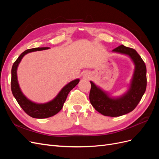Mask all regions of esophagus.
I'll list each match as a JSON object with an SVG mask.
<instances>
[{
    "instance_id": "esophagus-1",
    "label": "esophagus",
    "mask_w": 159,
    "mask_h": 159,
    "mask_svg": "<svg viewBox=\"0 0 159 159\" xmlns=\"http://www.w3.org/2000/svg\"><path fill=\"white\" fill-rule=\"evenodd\" d=\"M84 76H85V77H88V76H89V75H88V74L87 73V72H85V74H84Z\"/></svg>"
}]
</instances>
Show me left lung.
<instances>
[{
  "label": "left lung",
  "mask_w": 159,
  "mask_h": 159,
  "mask_svg": "<svg viewBox=\"0 0 159 159\" xmlns=\"http://www.w3.org/2000/svg\"><path fill=\"white\" fill-rule=\"evenodd\" d=\"M112 52L129 56L134 65L129 89L121 96L112 97L90 81L89 101L95 109L101 114L105 116L119 117L132 111L141 101L147 88V68L145 62L135 50L121 45Z\"/></svg>",
  "instance_id": "1"
}]
</instances>
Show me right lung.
Wrapping results in <instances>:
<instances>
[{"label":"right lung","mask_w":159,"mask_h":159,"mask_svg":"<svg viewBox=\"0 0 159 159\" xmlns=\"http://www.w3.org/2000/svg\"><path fill=\"white\" fill-rule=\"evenodd\" d=\"M50 48L48 47L35 48L25 50L19 56L18 59L13 64L11 70V90L14 97L22 109L29 116L36 119H44L54 116L62 109L67 96L70 91L78 85L80 79H75L66 84L62 88L56 97L50 102L44 103H37L28 99L22 92L19 86L17 78V68L22 57L30 52L40 51Z\"/></svg>","instance_id":"right-lung-1"}]
</instances>
